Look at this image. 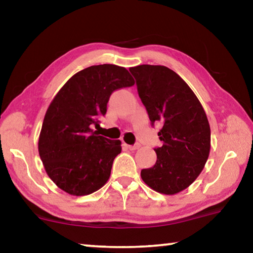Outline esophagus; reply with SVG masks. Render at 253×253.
Listing matches in <instances>:
<instances>
[{
	"instance_id": "1",
	"label": "esophagus",
	"mask_w": 253,
	"mask_h": 253,
	"mask_svg": "<svg viewBox=\"0 0 253 253\" xmlns=\"http://www.w3.org/2000/svg\"><path fill=\"white\" fill-rule=\"evenodd\" d=\"M127 147L130 149V151H136V149H138L140 147V144H135V145H127Z\"/></svg>"
}]
</instances>
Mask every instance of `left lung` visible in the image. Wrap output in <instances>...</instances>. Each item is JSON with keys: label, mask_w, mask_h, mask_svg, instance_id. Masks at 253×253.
Returning <instances> with one entry per match:
<instances>
[{"label": "left lung", "mask_w": 253, "mask_h": 253, "mask_svg": "<svg viewBox=\"0 0 253 253\" xmlns=\"http://www.w3.org/2000/svg\"><path fill=\"white\" fill-rule=\"evenodd\" d=\"M129 71L152 125L162 124L158 136L163 145L154 148L155 165L142 169L140 176L158 193H179L198 178L209 158L207 114L188 84L169 68L142 65Z\"/></svg>", "instance_id": "1"}]
</instances>
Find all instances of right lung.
I'll list each match as a JSON object with an SVG mask.
<instances>
[{"label": "right lung", "instance_id": "obj_1", "mask_svg": "<svg viewBox=\"0 0 253 253\" xmlns=\"http://www.w3.org/2000/svg\"><path fill=\"white\" fill-rule=\"evenodd\" d=\"M134 84L126 68L91 66L72 76L51 101L38 148L48 176L68 194H91L108 181L122 142L92 127L106 115L111 93Z\"/></svg>", "mask_w": 253, "mask_h": 253}]
</instances>
